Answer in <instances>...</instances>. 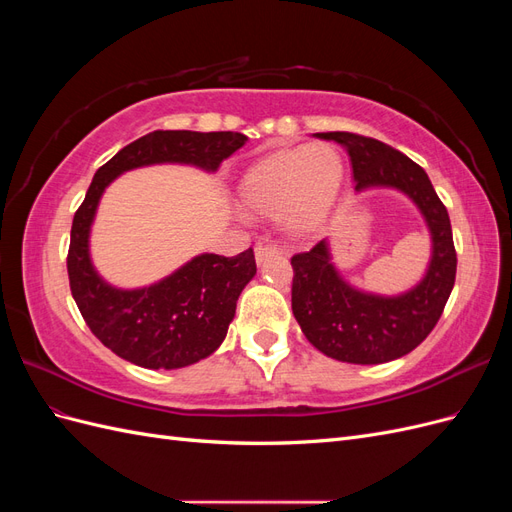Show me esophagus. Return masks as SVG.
<instances>
[{
  "instance_id": "1",
  "label": "esophagus",
  "mask_w": 512,
  "mask_h": 512,
  "mask_svg": "<svg viewBox=\"0 0 512 512\" xmlns=\"http://www.w3.org/2000/svg\"><path fill=\"white\" fill-rule=\"evenodd\" d=\"M254 254H256V260L262 262V260H265L267 256H271V254H280V247L271 245V243H267V241H260V243H256V247H254Z\"/></svg>"
}]
</instances>
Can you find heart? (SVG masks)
I'll return each mask as SVG.
<instances>
[{
    "label": "heart",
    "instance_id": "b5f03b06",
    "mask_svg": "<svg viewBox=\"0 0 512 512\" xmlns=\"http://www.w3.org/2000/svg\"><path fill=\"white\" fill-rule=\"evenodd\" d=\"M344 181V160L331 145L292 147L256 162L239 183L245 213H280L292 235H309L331 213Z\"/></svg>",
    "mask_w": 512,
    "mask_h": 512
}]
</instances>
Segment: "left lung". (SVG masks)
I'll use <instances>...</instances> for the list:
<instances>
[{
    "mask_svg": "<svg viewBox=\"0 0 512 512\" xmlns=\"http://www.w3.org/2000/svg\"><path fill=\"white\" fill-rule=\"evenodd\" d=\"M316 136L348 149L359 192L386 185L414 200L429 226L433 254L416 288L399 297H378L348 286L331 265L327 241H318L290 258L292 314L309 344L331 359L356 365L399 359L433 331L455 286L457 252L448 211L425 170L391 145L354 132Z\"/></svg>",
    "mask_w": 512,
    "mask_h": 512,
    "instance_id": "8db88e82",
    "label": "left lung"
}]
</instances>
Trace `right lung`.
I'll list each match as a JSON object with an SVG mask.
<instances>
[{"mask_svg": "<svg viewBox=\"0 0 512 512\" xmlns=\"http://www.w3.org/2000/svg\"><path fill=\"white\" fill-rule=\"evenodd\" d=\"M245 141L241 132L156 130L123 147L94 175L74 213L68 277L87 327L121 359L147 369H177L218 350L239 294L256 273V260L252 247L230 258L200 254L149 288L108 286L89 260V228L104 188L117 175L147 164L179 162L215 170Z\"/></svg>", "mask_w": 512, "mask_h": 512, "instance_id": "1", "label": "right lung"}]
</instances>
